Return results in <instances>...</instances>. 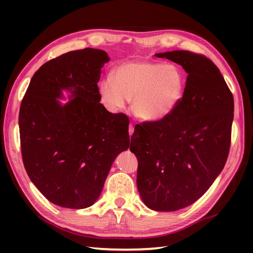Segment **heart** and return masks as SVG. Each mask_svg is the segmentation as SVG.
Wrapping results in <instances>:
<instances>
[{"instance_id":"heart-1","label":"heart","mask_w":253,"mask_h":253,"mask_svg":"<svg viewBox=\"0 0 253 253\" xmlns=\"http://www.w3.org/2000/svg\"><path fill=\"white\" fill-rule=\"evenodd\" d=\"M169 82L162 75L157 74L154 78V99L157 101H162L169 95Z\"/></svg>"}]
</instances>
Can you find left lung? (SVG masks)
Instances as JSON below:
<instances>
[{"label":"left lung","mask_w":253,"mask_h":253,"mask_svg":"<svg viewBox=\"0 0 253 253\" xmlns=\"http://www.w3.org/2000/svg\"><path fill=\"white\" fill-rule=\"evenodd\" d=\"M109 61L106 52L92 47L53 58L35 73L21 101L25 169L38 190L58 207L93 206L112 163L129 147L128 117L100 103L101 68Z\"/></svg>","instance_id":"8db88e82"}]
</instances>
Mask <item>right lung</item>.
Listing matches in <instances>:
<instances>
[{
  "label": "right lung",
  "instance_id": "1",
  "mask_svg": "<svg viewBox=\"0 0 253 253\" xmlns=\"http://www.w3.org/2000/svg\"><path fill=\"white\" fill-rule=\"evenodd\" d=\"M157 56L185 69L184 94L161 121L136 125L130 151L138 159L137 187L143 203L171 212L196 202L222 171L234 99L219 69L206 56L189 51Z\"/></svg>",
  "mask_w": 253,
  "mask_h": 253
}]
</instances>
